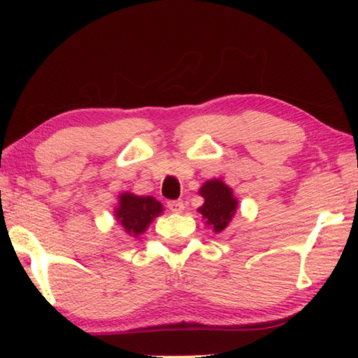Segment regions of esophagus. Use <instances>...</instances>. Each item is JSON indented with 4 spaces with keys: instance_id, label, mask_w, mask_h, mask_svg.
<instances>
[{
    "instance_id": "1",
    "label": "esophagus",
    "mask_w": 358,
    "mask_h": 358,
    "mask_svg": "<svg viewBox=\"0 0 358 358\" xmlns=\"http://www.w3.org/2000/svg\"><path fill=\"white\" fill-rule=\"evenodd\" d=\"M167 208L175 212V214H180V212L185 210V203L183 200H171L167 201Z\"/></svg>"
}]
</instances>
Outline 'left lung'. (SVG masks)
<instances>
[{"label": "left lung", "mask_w": 358, "mask_h": 358, "mask_svg": "<svg viewBox=\"0 0 358 358\" xmlns=\"http://www.w3.org/2000/svg\"><path fill=\"white\" fill-rule=\"evenodd\" d=\"M200 195L204 199V204L199 208L200 214L206 218L208 226L214 227L215 232H222L237 209V200L232 196V191L223 181L210 180L203 185Z\"/></svg>", "instance_id": "left-lung-1"}]
</instances>
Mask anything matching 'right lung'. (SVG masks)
<instances>
[{
	"instance_id": "1",
	"label": "right lung",
	"mask_w": 358,
	"mask_h": 358,
	"mask_svg": "<svg viewBox=\"0 0 358 358\" xmlns=\"http://www.w3.org/2000/svg\"><path fill=\"white\" fill-rule=\"evenodd\" d=\"M162 203L152 196H136L132 194L120 195V206L115 215L121 226L132 237L143 234L158 214H162Z\"/></svg>"
}]
</instances>
